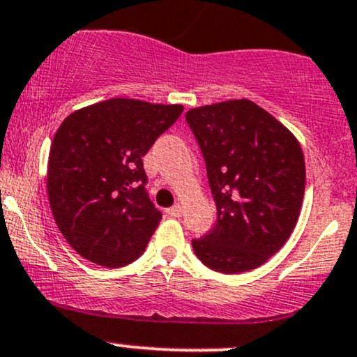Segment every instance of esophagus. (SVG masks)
I'll use <instances>...</instances> for the list:
<instances>
[{"label": "esophagus", "mask_w": 357, "mask_h": 357, "mask_svg": "<svg viewBox=\"0 0 357 357\" xmlns=\"http://www.w3.org/2000/svg\"><path fill=\"white\" fill-rule=\"evenodd\" d=\"M167 213L171 215V217H181L183 215V206L179 205V203H176V205H172L169 210H167Z\"/></svg>", "instance_id": "1"}]
</instances>
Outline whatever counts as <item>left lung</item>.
Segmentation results:
<instances>
[{"label":"left lung","instance_id":"obj_1","mask_svg":"<svg viewBox=\"0 0 357 357\" xmlns=\"http://www.w3.org/2000/svg\"><path fill=\"white\" fill-rule=\"evenodd\" d=\"M186 121L205 158L217 206L213 230L191 242L195 254L218 273L259 268L298 222L305 195L300 142L245 98L191 108Z\"/></svg>","mask_w":357,"mask_h":357}]
</instances>
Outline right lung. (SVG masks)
I'll list each match as a JSON object with an SVG mask.
<instances>
[{
    "instance_id": "obj_1",
    "label": "right lung",
    "mask_w": 357,
    "mask_h": 357,
    "mask_svg": "<svg viewBox=\"0 0 357 357\" xmlns=\"http://www.w3.org/2000/svg\"><path fill=\"white\" fill-rule=\"evenodd\" d=\"M183 109L112 98L76 109L57 128L47 193L59 230L84 259L120 268L146 250L162 215L146 193L142 158Z\"/></svg>"
}]
</instances>
